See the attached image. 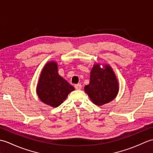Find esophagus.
<instances>
[{
	"mask_svg": "<svg viewBox=\"0 0 153 153\" xmlns=\"http://www.w3.org/2000/svg\"><path fill=\"white\" fill-rule=\"evenodd\" d=\"M75 88H76V89L77 90H80L81 89H82V85H81L80 83H78V84H76V85H75Z\"/></svg>",
	"mask_w": 153,
	"mask_h": 153,
	"instance_id": "esophagus-1",
	"label": "esophagus"
}]
</instances>
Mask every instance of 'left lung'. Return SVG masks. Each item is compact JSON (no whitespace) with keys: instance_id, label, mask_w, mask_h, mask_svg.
<instances>
[{"instance_id":"8db88e82","label":"left lung","mask_w":153,"mask_h":153,"mask_svg":"<svg viewBox=\"0 0 153 153\" xmlns=\"http://www.w3.org/2000/svg\"><path fill=\"white\" fill-rule=\"evenodd\" d=\"M84 90L97 106L104 105L114 99L119 91V84L111 66L100 63L94 64L90 73L89 83L85 86Z\"/></svg>"}]
</instances>
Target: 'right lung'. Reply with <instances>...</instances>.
I'll list each match as a JSON object with an SVG mask.
<instances>
[{"label": "right lung", "mask_w": 153, "mask_h": 153, "mask_svg": "<svg viewBox=\"0 0 153 153\" xmlns=\"http://www.w3.org/2000/svg\"><path fill=\"white\" fill-rule=\"evenodd\" d=\"M74 90V87L58 74L56 62L51 60L45 65L36 88L37 96L41 102L56 108Z\"/></svg>", "instance_id": "add662e5"}]
</instances>
